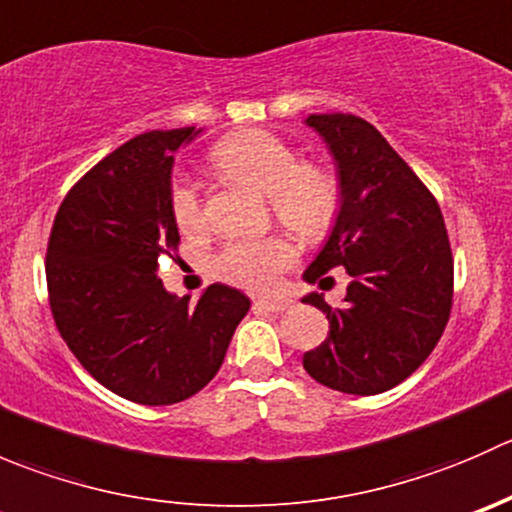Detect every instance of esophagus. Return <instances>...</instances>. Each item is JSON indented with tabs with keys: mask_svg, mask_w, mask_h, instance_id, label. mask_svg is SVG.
I'll list each match as a JSON object with an SVG mask.
<instances>
[{
	"mask_svg": "<svg viewBox=\"0 0 512 512\" xmlns=\"http://www.w3.org/2000/svg\"><path fill=\"white\" fill-rule=\"evenodd\" d=\"M262 309H267V312H285V309L292 307V299H285V297H257V302Z\"/></svg>",
	"mask_w": 512,
	"mask_h": 512,
	"instance_id": "obj_1",
	"label": "esophagus"
}]
</instances>
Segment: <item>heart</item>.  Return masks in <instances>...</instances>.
<instances>
[{"instance_id":"b5f03b06","label":"heart","mask_w":512,"mask_h":512,"mask_svg":"<svg viewBox=\"0 0 512 512\" xmlns=\"http://www.w3.org/2000/svg\"><path fill=\"white\" fill-rule=\"evenodd\" d=\"M215 170L232 183L267 195L272 213L304 240H319L337 223L342 185L334 170L319 163H297V153L267 131H240L223 138L210 153ZM175 225L185 235L208 227L203 198L188 180L170 193ZM297 262V247L285 235L245 237L227 242L213 260L220 280L245 289H270Z\"/></svg>"}]
</instances>
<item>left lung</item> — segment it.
Listing matches in <instances>:
<instances>
[{"label":"left lung","instance_id":"1","mask_svg":"<svg viewBox=\"0 0 512 512\" xmlns=\"http://www.w3.org/2000/svg\"><path fill=\"white\" fill-rule=\"evenodd\" d=\"M309 128L337 163L342 208L327 242L304 272L319 282L334 267L349 275L344 307L312 292L329 337L302 356L307 374L334 391L381 394L411 376L451 317L453 255L431 190L364 118L312 113Z\"/></svg>","mask_w":512,"mask_h":512}]
</instances>
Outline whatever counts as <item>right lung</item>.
Wrapping results in <instances>:
<instances>
[{
  "label": "right lung",
  "instance_id": "obj_1",
  "mask_svg": "<svg viewBox=\"0 0 512 512\" xmlns=\"http://www.w3.org/2000/svg\"><path fill=\"white\" fill-rule=\"evenodd\" d=\"M198 133L151 131L108 153L69 190L46 247L59 334L98 384L143 406L198 394L250 309L227 285H210L193 307L156 275L158 257L180 242L170 208L173 153Z\"/></svg>",
  "mask_w": 512,
  "mask_h": 512
}]
</instances>
